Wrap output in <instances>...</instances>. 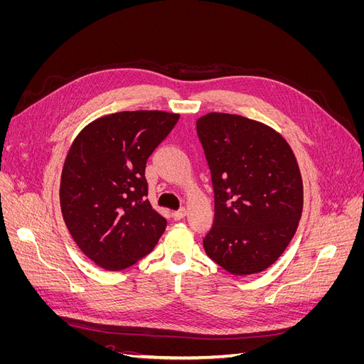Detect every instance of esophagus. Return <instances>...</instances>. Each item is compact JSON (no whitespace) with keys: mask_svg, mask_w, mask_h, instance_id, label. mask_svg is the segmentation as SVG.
Returning <instances> with one entry per match:
<instances>
[{"mask_svg":"<svg viewBox=\"0 0 364 364\" xmlns=\"http://www.w3.org/2000/svg\"><path fill=\"white\" fill-rule=\"evenodd\" d=\"M185 214H186V209L181 208V209H178V211H174L171 215L174 220H182L185 217Z\"/></svg>","mask_w":364,"mask_h":364,"instance_id":"1","label":"esophagus"}]
</instances>
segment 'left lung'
I'll use <instances>...</instances> for the list:
<instances>
[{
  "mask_svg": "<svg viewBox=\"0 0 364 364\" xmlns=\"http://www.w3.org/2000/svg\"><path fill=\"white\" fill-rule=\"evenodd\" d=\"M196 127L214 188L206 255L237 277L266 270L289 246L302 214L293 151L278 132L246 117L211 112Z\"/></svg>",
  "mask_w": 364,
  "mask_h": 364,
  "instance_id": "obj_1",
  "label": "left lung"
}]
</instances>
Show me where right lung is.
Masks as SVG:
<instances>
[{
    "mask_svg": "<svg viewBox=\"0 0 364 364\" xmlns=\"http://www.w3.org/2000/svg\"><path fill=\"white\" fill-rule=\"evenodd\" d=\"M178 114L124 111L87 124L68 151L60 208L71 237L106 270L130 267L153 250L167 226L147 200L146 162Z\"/></svg>",
    "mask_w": 364,
    "mask_h": 364,
    "instance_id": "add662e5",
    "label": "right lung"
}]
</instances>
